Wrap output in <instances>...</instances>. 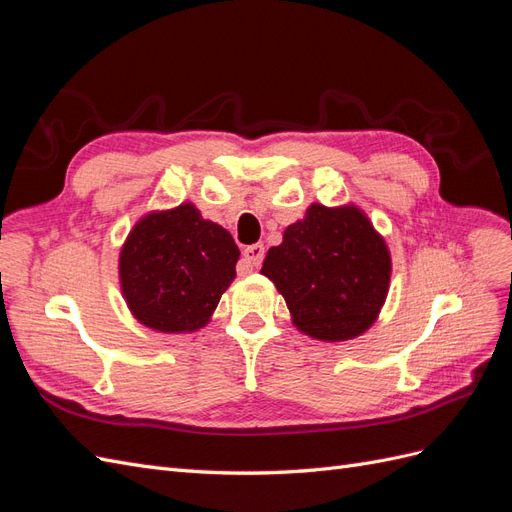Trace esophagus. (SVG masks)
I'll return each instance as SVG.
<instances>
[{
	"label": "esophagus",
	"instance_id": "1",
	"mask_svg": "<svg viewBox=\"0 0 512 512\" xmlns=\"http://www.w3.org/2000/svg\"><path fill=\"white\" fill-rule=\"evenodd\" d=\"M262 258H265V245L262 243L247 245L243 250V260L247 262V267H260Z\"/></svg>",
	"mask_w": 512,
	"mask_h": 512
}]
</instances>
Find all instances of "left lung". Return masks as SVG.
Masks as SVG:
<instances>
[{
    "label": "left lung",
    "mask_w": 512,
    "mask_h": 512,
    "mask_svg": "<svg viewBox=\"0 0 512 512\" xmlns=\"http://www.w3.org/2000/svg\"><path fill=\"white\" fill-rule=\"evenodd\" d=\"M260 273L282 292L294 327L322 342H346L378 318L391 256L361 209L312 205L267 252Z\"/></svg>",
    "instance_id": "1"
}]
</instances>
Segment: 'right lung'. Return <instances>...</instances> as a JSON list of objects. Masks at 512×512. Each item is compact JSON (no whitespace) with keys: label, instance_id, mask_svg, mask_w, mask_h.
<instances>
[{"label":"right lung","instance_id":"obj_1","mask_svg":"<svg viewBox=\"0 0 512 512\" xmlns=\"http://www.w3.org/2000/svg\"><path fill=\"white\" fill-rule=\"evenodd\" d=\"M239 247L220 224L183 203L149 213L119 256L123 297L145 327L185 333L205 327L235 280Z\"/></svg>","mask_w":512,"mask_h":512}]
</instances>
